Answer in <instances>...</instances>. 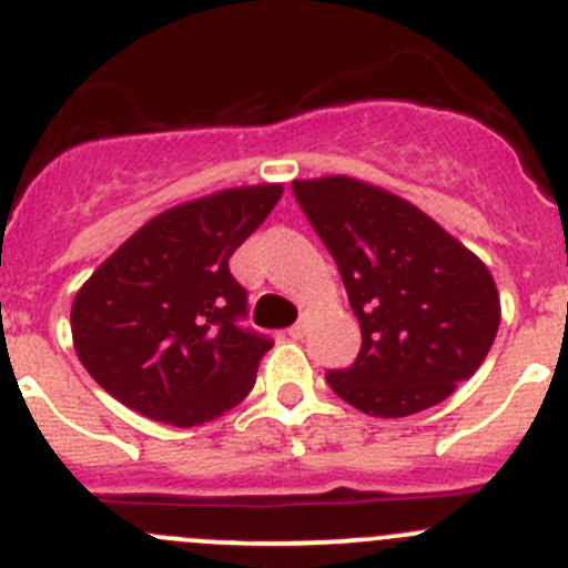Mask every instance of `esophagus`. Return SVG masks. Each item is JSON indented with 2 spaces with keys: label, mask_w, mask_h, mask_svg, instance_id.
<instances>
[{
  "label": "esophagus",
  "mask_w": 568,
  "mask_h": 568,
  "mask_svg": "<svg viewBox=\"0 0 568 568\" xmlns=\"http://www.w3.org/2000/svg\"><path fill=\"white\" fill-rule=\"evenodd\" d=\"M305 333H307V318H305V316H302V318H300V322H296V324H294V327H291V329H288V335H291V338H305Z\"/></svg>",
  "instance_id": "esophagus-1"
}]
</instances>
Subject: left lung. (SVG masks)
<instances>
[{
    "mask_svg": "<svg viewBox=\"0 0 568 568\" xmlns=\"http://www.w3.org/2000/svg\"><path fill=\"white\" fill-rule=\"evenodd\" d=\"M294 196L338 263L361 352L327 372L368 416L399 418L447 399L486 361L499 294L486 263L410 202L352 178L294 180Z\"/></svg>",
    "mask_w": 568,
    "mask_h": 568,
    "instance_id": "1",
    "label": "left lung"
}]
</instances>
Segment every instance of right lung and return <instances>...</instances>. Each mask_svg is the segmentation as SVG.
Wrapping results in <instances>:
<instances>
[{
  "label": "right lung",
  "instance_id": "obj_1",
  "mask_svg": "<svg viewBox=\"0 0 568 568\" xmlns=\"http://www.w3.org/2000/svg\"><path fill=\"white\" fill-rule=\"evenodd\" d=\"M283 196V185L216 191L132 233L71 305L82 366L121 405L196 427L239 405L272 338L241 327L246 291L233 252Z\"/></svg>",
  "mask_w": 568,
  "mask_h": 568
}]
</instances>
